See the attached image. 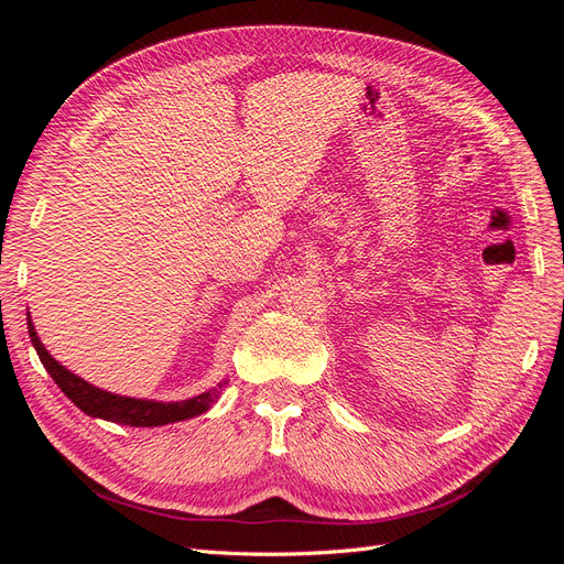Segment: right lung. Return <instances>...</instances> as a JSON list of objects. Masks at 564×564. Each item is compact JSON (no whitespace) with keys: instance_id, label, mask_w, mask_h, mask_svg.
Segmentation results:
<instances>
[{"instance_id":"right-lung-1","label":"right lung","mask_w":564,"mask_h":564,"mask_svg":"<svg viewBox=\"0 0 564 564\" xmlns=\"http://www.w3.org/2000/svg\"><path fill=\"white\" fill-rule=\"evenodd\" d=\"M28 332L44 369L51 373V379L58 383V388L82 409L84 414L96 416V419L133 425V429H152V425L176 423V421H185L207 412L212 404H216L220 392H224V388L228 386V381H220L214 390L202 392V395L183 400V402H152V400H133V398L112 395V392L100 390L84 379L75 377L73 371L61 367L42 346V340L37 338V332L32 327L30 317H28Z\"/></svg>"}]
</instances>
